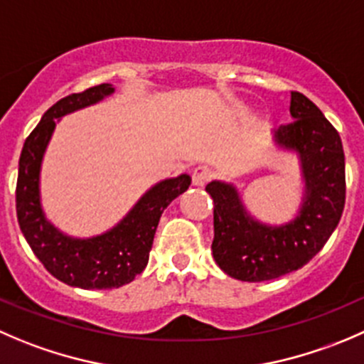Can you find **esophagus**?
Masks as SVG:
<instances>
[{
	"instance_id": "1",
	"label": "esophagus",
	"mask_w": 364,
	"mask_h": 364,
	"mask_svg": "<svg viewBox=\"0 0 364 364\" xmlns=\"http://www.w3.org/2000/svg\"><path fill=\"white\" fill-rule=\"evenodd\" d=\"M211 176H213V172H211V168L208 167H197L196 171L192 172V183L193 186H204L208 181L211 179Z\"/></svg>"
}]
</instances>
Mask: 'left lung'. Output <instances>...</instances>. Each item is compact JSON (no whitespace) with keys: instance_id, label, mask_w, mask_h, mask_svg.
Listing matches in <instances>:
<instances>
[{"instance_id":"8db88e82","label":"left lung","mask_w":364,"mask_h":364,"mask_svg":"<svg viewBox=\"0 0 364 364\" xmlns=\"http://www.w3.org/2000/svg\"><path fill=\"white\" fill-rule=\"evenodd\" d=\"M290 115L294 122L274 132L272 144L281 153L295 154L301 168V204L291 220L261 222L235 183L215 179L206 186L215 204L211 252L235 279L261 283L299 270L326 245L343 213L340 135L304 94L291 92Z\"/></svg>"}]
</instances>
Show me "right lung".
Returning <instances> with one entry per match:
<instances>
[{
  "label": "right lung",
  "instance_id": "1",
  "mask_svg": "<svg viewBox=\"0 0 364 364\" xmlns=\"http://www.w3.org/2000/svg\"><path fill=\"white\" fill-rule=\"evenodd\" d=\"M114 92V85L103 83L60 100L42 115L19 158L16 208L21 231L51 276L83 290L124 287L142 274L161 213L192 183L188 174L154 183L117 224L94 236L67 235L46 217L41 172L56 124L65 115L94 107Z\"/></svg>",
  "mask_w": 364,
  "mask_h": 364
}]
</instances>
